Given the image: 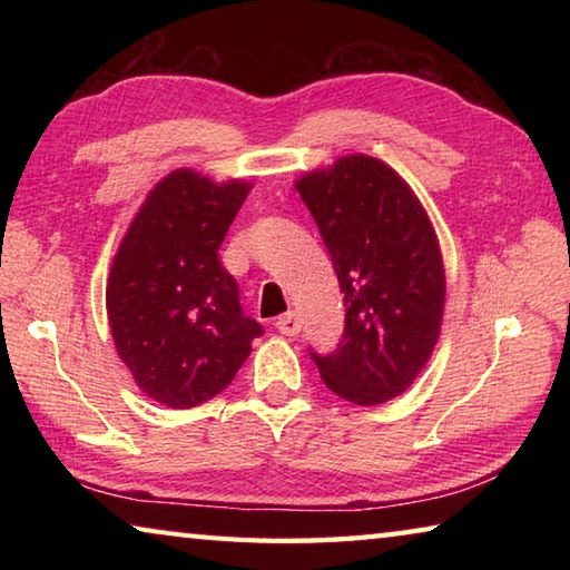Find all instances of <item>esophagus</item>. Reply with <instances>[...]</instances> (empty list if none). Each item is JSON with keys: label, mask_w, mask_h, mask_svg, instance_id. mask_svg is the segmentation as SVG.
Returning <instances> with one entry per match:
<instances>
[{"label": "esophagus", "mask_w": 570, "mask_h": 570, "mask_svg": "<svg viewBox=\"0 0 570 570\" xmlns=\"http://www.w3.org/2000/svg\"><path fill=\"white\" fill-rule=\"evenodd\" d=\"M276 330L286 336H296L298 332H302V320H298L296 312H286L276 320Z\"/></svg>", "instance_id": "obj_1"}]
</instances>
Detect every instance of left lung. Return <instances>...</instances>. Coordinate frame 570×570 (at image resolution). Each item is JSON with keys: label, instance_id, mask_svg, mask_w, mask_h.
Masks as SVG:
<instances>
[{"label": "left lung", "instance_id": "8db88e82", "mask_svg": "<svg viewBox=\"0 0 570 570\" xmlns=\"http://www.w3.org/2000/svg\"><path fill=\"white\" fill-rule=\"evenodd\" d=\"M344 292V334L312 352L326 387L372 407L410 387L435 350L445 268L428 214L387 163L344 156L296 180Z\"/></svg>", "mask_w": 570, "mask_h": 570}]
</instances>
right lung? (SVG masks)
<instances>
[{
	"label": "right lung",
	"mask_w": 570,
	"mask_h": 570,
	"mask_svg": "<svg viewBox=\"0 0 570 570\" xmlns=\"http://www.w3.org/2000/svg\"><path fill=\"white\" fill-rule=\"evenodd\" d=\"M250 183L180 168L148 193L105 288L115 350L138 387L173 410L234 382L264 326L244 314L218 258Z\"/></svg>",
	"instance_id": "add662e5"
}]
</instances>
